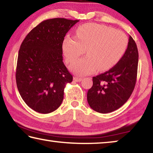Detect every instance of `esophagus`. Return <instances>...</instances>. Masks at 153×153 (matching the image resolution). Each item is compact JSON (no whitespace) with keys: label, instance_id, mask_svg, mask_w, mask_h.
Wrapping results in <instances>:
<instances>
[{"label":"esophagus","instance_id":"1","mask_svg":"<svg viewBox=\"0 0 153 153\" xmlns=\"http://www.w3.org/2000/svg\"><path fill=\"white\" fill-rule=\"evenodd\" d=\"M74 80L75 82H80V81H82V77H74Z\"/></svg>","mask_w":153,"mask_h":153}]
</instances>
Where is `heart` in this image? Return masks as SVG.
Segmentation results:
<instances>
[{
	"instance_id": "1",
	"label": "heart",
	"mask_w": 153,
	"mask_h": 153,
	"mask_svg": "<svg viewBox=\"0 0 153 153\" xmlns=\"http://www.w3.org/2000/svg\"><path fill=\"white\" fill-rule=\"evenodd\" d=\"M76 37L67 36L63 50L68 63H73L86 50V56L78 59L70 68L75 74L85 76L111 68L118 63L128 47L123 32L98 24H87L77 29Z\"/></svg>"
}]
</instances>
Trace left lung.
Masks as SVG:
<instances>
[{
    "mask_svg": "<svg viewBox=\"0 0 153 153\" xmlns=\"http://www.w3.org/2000/svg\"><path fill=\"white\" fill-rule=\"evenodd\" d=\"M138 64V48L129 36L128 48L118 63L108 71L92 77L93 85L87 93L90 107L97 112L107 113L125 104L135 87Z\"/></svg>",
    "mask_w": 153,
    "mask_h": 153,
    "instance_id": "left-lung-1",
    "label": "left lung"
}]
</instances>
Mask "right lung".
<instances>
[{"label":"right lung","mask_w":153,"mask_h":153,"mask_svg":"<svg viewBox=\"0 0 153 153\" xmlns=\"http://www.w3.org/2000/svg\"><path fill=\"white\" fill-rule=\"evenodd\" d=\"M79 20L54 18L30 31L21 45L16 68L17 86L28 107L40 113L55 111L73 76L63 62L64 37Z\"/></svg>","instance_id":"obj_1"}]
</instances>
